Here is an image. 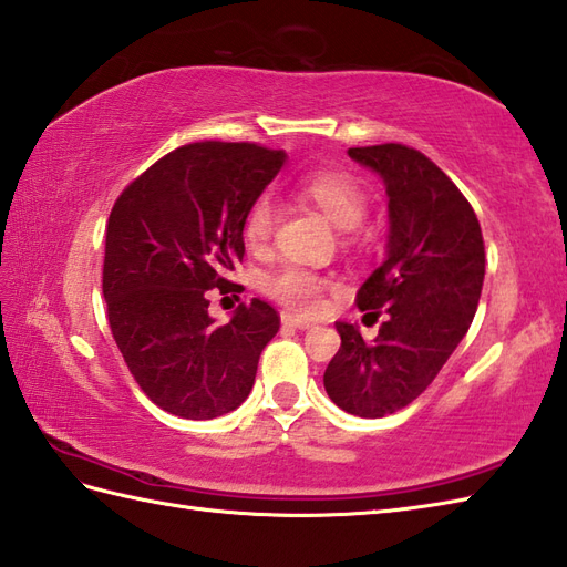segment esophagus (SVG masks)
Wrapping results in <instances>:
<instances>
[{"label": "esophagus", "mask_w": 567, "mask_h": 567, "mask_svg": "<svg viewBox=\"0 0 567 567\" xmlns=\"http://www.w3.org/2000/svg\"><path fill=\"white\" fill-rule=\"evenodd\" d=\"M282 326L297 328V330H311V328H316L311 321H303V318L292 316V313H282Z\"/></svg>", "instance_id": "esophagus-1"}]
</instances>
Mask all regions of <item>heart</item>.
I'll return each instance as SVG.
<instances>
[{
	"label": "heart",
	"mask_w": 567,
	"mask_h": 567,
	"mask_svg": "<svg viewBox=\"0 0 567 567\" xmlns=\"http://www.w3.org/2000/svg\"><path fill=\"white\" fill-rule=\"evenodd\" d=\"M299 194L323 210L328 220L340 229H354L364 220L369 200L367 192L350 172L342 169H316L299 182ZM275 223H278V203L272 196H260L244 220V239L249 249L260 251L270 241ZM264 289L285 307L295 311H316L321 307L326 280L307 268L282 266L270 272Z\"/></svg>",
	"instance_id": "obj_1"
}]
</instances>
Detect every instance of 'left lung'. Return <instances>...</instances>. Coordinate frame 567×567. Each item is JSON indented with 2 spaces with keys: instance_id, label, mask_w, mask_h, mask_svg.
<instances>
[{
  "instance_id": "1",
  "label": "left lung",
  "mask_w": 567,
  "mask_h": 567,
  "mask_svg": "<svg viewBox=\"0 0 567 567\" xmlns=\"http://www.w3.org/2000/svg\"><path fill=\"white\" fill-rule=\"evenodd\" d=\"M379 174L388 196L383 264L359 287L367 316L385 318L371 342L338 321L340 352L323 385L340 410L381 419L408 408L467 336L484 285V239L472 206L426 155L400 143L347 151Z\"/></svg>"
}]
</instances>
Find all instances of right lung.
I'll return each mask as SVG.
<instances>
[{
    "label": "right lung",
    "instance_id": "right-lung-1",
    "mask_svg": "<svg viewBox=\"0 0 567 567\" xmlns=\"http://www.w3.org/2000/svg\"><path fill=\"white\" fill-rule=\"evenodd\" d=\"M285 151L200 141L167 153L124 188L107 223L103 295L114 342L159 410L223 416L249 398L264 347L280 330L270 303L225 326L208 313L244 258V220L278 177Z\"/></svg>",
    "mask_w": 567,
    "mask_h": 567
}]
</instances>
